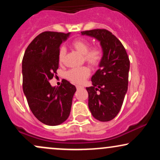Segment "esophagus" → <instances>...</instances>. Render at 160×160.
Here are the masks:
<instances>
[{"mask_svg":"<svg viewBox=\"0 0 160 160\" xmlns=\"http://www.w3.org/2000/svg\"><path fill=\"white\" fill-rule=\"evenodd\" d=\"M76 87H77V89H80V88H82V86H79V85H78V86H76Z\"/></svg>","mask_w":160,"mask_h":160,"instance_id":"34e87169","label":"esophagus"}]
</instances>
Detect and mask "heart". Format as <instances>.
<instances>
[{"label": "heart", "instance_id": "1", "mask_svg": "<svg viewBox=\"0 0 160 160\" xmlns=\"http://www.w3.org/2000/svg\"><path fill=\"white\" fill-rule=\"evenodd\" d=\"M72 47L83 55L85 62L88 64L96 67L102 61L104 56L103 49L100 46H94L90 48V42L85 38H78L71 43ZM66 53L65 47H61L58 51V62L62 63L64 61ZM90 74V70L86 66L70 69L66 73V77L71 82L75 84H82Z\"/></svg>", "mask_w": 160, "mask_h": 160}]
</instances>
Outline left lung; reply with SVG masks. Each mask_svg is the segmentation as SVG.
Listing matches in <instances>:
<instances>
[{
  "instance_id": "8db88e82",
  "label": "left lung",
  "mask_w": 160,
  "mask_h": 160,
  "mask_svg": "<svg viewBox=\"0 0 160 160\" xmlns=\"http://www.w3.org/2000/svg\"><path fill=\"white\" fill-rule=\"evenodd\" d=\"M100 41L104 56L99 69L92 77V86L86 87L89 108L96 120L108 122L118 114L127 92L129 58L122 43L106 29L81 32Z\"/></svg>"
}]
</instances>
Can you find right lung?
<instances>
[{
    "mask_svg": "<svg viewBox=\"0 0 160 160\" xmlns=\"http://www.w3.org/2000/svg\"><path fill=\"white\" fill-rule=\"evenodd\" d=\"M69 35L70 33H41L28 45L22 58L24 94L34 117L48 126H57L68 118L77 90L66 80L58 87H52L49 82L57 74L60 45Z\"/></svg>",
    "mask_w": 160,
    "mask_h": 160,
    "instance_id": "add662e5",
    "label": "right lung"
}]
</instances>
